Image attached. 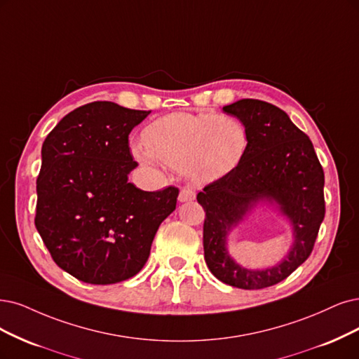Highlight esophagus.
Listing matches in <instances>:
<instances>
[{
	"label": "esophagus",
	"mask_w": 359,
	"mask_h": 359,
	"mask_svg": "<svg viewBox=\"0 0 359 359\" xmlns=\"http://www.w3.org/2000/svg\"><path fill=\"white\" fill-rule=\"evenodd\" d=\"M195 196H196V192H195L192 188H189V187H184V188H182V189H180V194H179V201H180V203L192 201V200H195Z\"/></svg>",
	"instance_id": "34e87169"
}]
</instances>
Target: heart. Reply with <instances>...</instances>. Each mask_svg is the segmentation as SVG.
Returning <instances> with one entry per match:
<instances>
[{
  "label": "heart",
  "instance_id": "b5f03b06",
  "mask_svg": "<svg viewBox=\"0 0 359 359\" xmlns=\"http://www.w3.org/2000/svg\"><path fill=\"white\" fill-rule=\"evenodd\" d=\"M143 163L187 170L195 182L219 180L238 168L248 151L250 133L232 115L175 112L155 119L143 131Z\"/></svg>",
  "mask_w": 359,
  "mask_h": 359
}]
</instances>
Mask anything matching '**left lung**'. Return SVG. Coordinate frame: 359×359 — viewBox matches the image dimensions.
Returning a JSON list of instances; mask_svg holds the SVG:
<instances>
[{
  "label": "left lung",
  "mask_w": 359,
  "mask_h": 359,
  "mask_svg": "<svg viewBox=\"0 0 359 359\" xmlns=\"http://www.w3.org/2000/svg\"><path fill=\"white\" fill-rule=\"evenodd\" d=\"M250 133L248 151L231 175L208 183L196 195L205 211L204 259L217 280L243 290H259L284 281L306 260L325 216L324 170L311 139L275 104L243 99L223 106ZM282 205L295 229V244L275 269L248 271L229 257L224 243L232 224L259 199Z\"/></svg>",
  "instance_id": "1"
}]
</instances>
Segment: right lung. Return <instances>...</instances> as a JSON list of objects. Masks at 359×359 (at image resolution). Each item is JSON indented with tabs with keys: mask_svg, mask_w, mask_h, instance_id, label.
<instances>
[{
	"mask_svg": "<svg viewBox=\"0 0 359 359\" xmlns=\"http://www.w3.org/2000/svg\"><path fill=\"white\" fill-rule=\"evenodd\" d=\"M151 114L91 102L65 115L43 143L35 226L51 259L76 280L108 285L140 272L179 189L128 183V135Z\"/></svg>",
	"mask_w": 359,
	"mask_h": 359,
	"instance_id": "right-lung-1",
	"label": "right lung"
}]
</instances>
